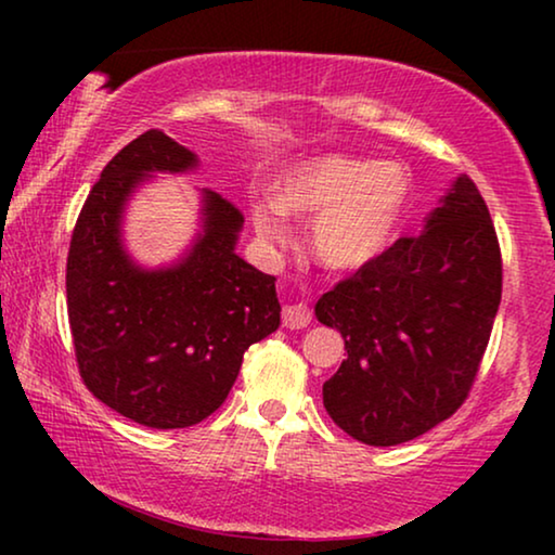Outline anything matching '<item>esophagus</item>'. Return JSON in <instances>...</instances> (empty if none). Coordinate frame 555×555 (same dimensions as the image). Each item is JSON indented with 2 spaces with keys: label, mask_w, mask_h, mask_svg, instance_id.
<instances>
[{
  "label": "esophagus",
  "mask_w": 555,
  "mask_h": 555,
  "mask_svg": "<svg viewBox=\"0 0 555 555\" xmlns=\"http://www.w3.org/2000/svg\"><path fill=\"white\" fill-rule=\"evenodd\" d=\"M310 323V308L306 302H293V306L283 308V325L285 328H306Z\"/></svg>",
  "instance_id": "obj_1"
}]
</instances>
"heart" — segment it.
I'll list each match as a JSON object with an SVG mask.
<instances>
[{
	"label": "heart",
	"mask_w": 555,
	"mask_h": 555,
	"mask_svg": "<svg viewBox=\"0 0 555 555\" xmlns=\"http://www.w3.org/2000/svg\"><path fill=\"white\" fill-rule=\"evenodd\" d=\"M412 179L397 162L321 156L287 169L278 199H257L255 230L268 242L291 237L287 211L313 220L310 249L331 270H359L386 253L404 219Z\"/></svg>",
	"instance_id": "obj_1"
}]
</instances>
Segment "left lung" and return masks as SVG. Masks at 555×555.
<instances>
[{"label": "left lung", "instance_id": "1", "mask_svg": "<svg viewBox=\"0 0 555 555\" xmlns=\"http://www.w3.org/2000/svg\"><path fill=\"white\" fill-rule=\"evenodd\" d=\"M503 257L488 204L462 173L420 237L397 240L315 302L346 361L323 406L346 435L393 447L465 404L495 323Z\"/></svg>", "mask_w": 555, "mask_h": 555}]
</instances>
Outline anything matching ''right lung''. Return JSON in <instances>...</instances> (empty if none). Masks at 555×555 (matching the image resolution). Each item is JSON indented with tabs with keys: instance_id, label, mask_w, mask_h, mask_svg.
Returning a JSON list of instances; mask_svg holds the SVG:
<instances>
[{
	"instance_id": "1",
	"label": "right lung",
	"mask_w": 555,
	"mask_h": 555,
	"mask_svg": "<svg viewBox=\"0 0 555 555\" xmlns=\"http://www.w3.org/2000/svg\"><path fill=\"white\" fill-rule=\"evenodd\" d=\"M192 151L162 131L118 151L90 189L67 253V321L82 384L113 412L154 429L215 414L242 356L280 325L275 278L234 253L242 211L204 189V232L184 260L143 270L126 255L120 217L154 171H189Z\"/></svg>"
}]
</instances>
